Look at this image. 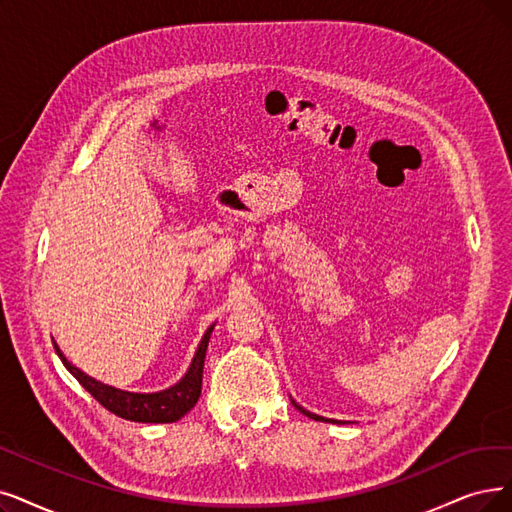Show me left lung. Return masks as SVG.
<instances>
[{
	"label": "left lung",
	"instance_id": "left-lung-1",
	"mask_svg": "<svg viewBox=\"0 0 512 512\" xmlns=\"http://www.w3.org/2000/svg\"><path fill=\"white\" fill-rule=\"evenodd\" d=\"M294 403V407H296V410H300L304 416H309V418H313V420H321V422H336V420H327V418H321V416H317V414H311V412H306L304 410V407H300L296 401H292Z\"/></svg>",
	"mask_w": 512,
	"mask_h": 512
}]
</instances>
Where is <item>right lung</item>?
Here are the masks:
<instances>
[{"mask_svg": "<svg viewBox=\"0 0 512 512\" xmlns=\"http://www.w3.org/2000/svg\"><path fill=\"white\" fill-rule=\"evenodd\" d=\"M214 330V325L208 327V332L203 334V340L199 344V349L193 357V363L189 367V372L185 374L178 384L170 386L168 391L161 393H151V395H140V393H128V391H119V388L102 384L90 376H86L81 370H77L75 365H71L65 355L60 353L58 346L54 344V349L58 357L63 359L67 370L77 378V382L86 388V391L102 405L105 410L113 412L115 416L132 420V422H153V424H168L176 422L187 412H191L199 395H201V380H203V361H206V351H208V342L210 334Z\"/></svg>", "mask_w": 512, "mask_h": 512, "instance_id": "1", "label": "right lung"}]
</instances>
